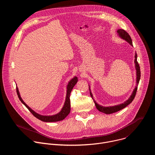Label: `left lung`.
<instances>
[{"instance_id": "left-lung-1", "label": "left lung", "mask_w": 155, "mask_h": 155, "mask_svg": "<svg viewBox=\"0 0 155 155\" xmlns=\"http://www.w3.org/2000/svg\"><path fill=\"white\" fill-rule=\"evenodd\" d=\"M117 32L119 35V36L122 38L123 39L125 40L126 41H127L130 45L132 46V40H131V38L130 37V35L128 34V33L127 32H126L123 29H118L117 31ZM137 53H136L135 54V60H134V62H135V65H136V71H137V84H138L139 83V80H140V66H139V64L137 61ZM90 89V87H89ZM137 86L135 87L134 90L133 91V92H132V94H131V96H130V97L126 101H125L124 103L123 104H119V105H115V106H110V107H104V106H102V105H100L99 104H97L96 101L94 100L93 99V94L92 93H91V91H90V95L92 97V99H93L94 101V102L96 105V107L97 108V109L99 110V111L102 112V113H104V114H113V113H115V112H117L118 111H120V110H122L123 108H125L126 106H127L129 104H130L132 101L134 100L135 96H136V93H137Z\"/></svg>"}]
</instances>
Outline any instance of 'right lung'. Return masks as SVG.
Listing matches in <instances>:
<instances>
[{
  "mask_svg": "<svg viewBox=\"0 0 155 155\" xmlns=\"http://www.w3.org/2000/svg\"><path fill=\"white\" fill-rule=\"evenodd\" d=\"M77 81H78V78L77 77H75L74 78H72L69 82L68 87H67V96H66V99H65V101L64 107H62L61 111L59 113H58L54 115H52V116H43V115H39L37 113L35 112L34 110H32L29 107H28V105H27L26 104V103L23 101V99H21L17 87H16V93H17L18 96L19 100L21 101V102L28 108V110L35 117H36L38 120H40L42 121H44V122H56V121H58L64 120L66 117H67L69 114V113L71 112L70 94L73 89V87H74L75 84L77 83Z\"/></svg>",
  "mask_w": 155,
  "mask_h": 155,
  "instance_id": "1",
  "label": "right lung"
}]
</instances>
